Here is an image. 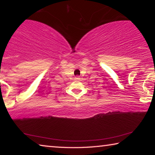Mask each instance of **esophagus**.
Here are the masks:
<instances>
[{
    "instance_id": "1",
    "label": "esophagus",
    "mask_w": 155,
    "mask_h": 155,
    "mask_svg": "<svg viewBox=\"0 0 155 155\" xmlns=\"http://www.w3.org/2000/svg\"><path fill=\"white\" fill-rule=\"evenodd\" d=\"M78 78H78V77H75V79H76V80H77V79H78Z\"/></svg>"
}]
</instances>
